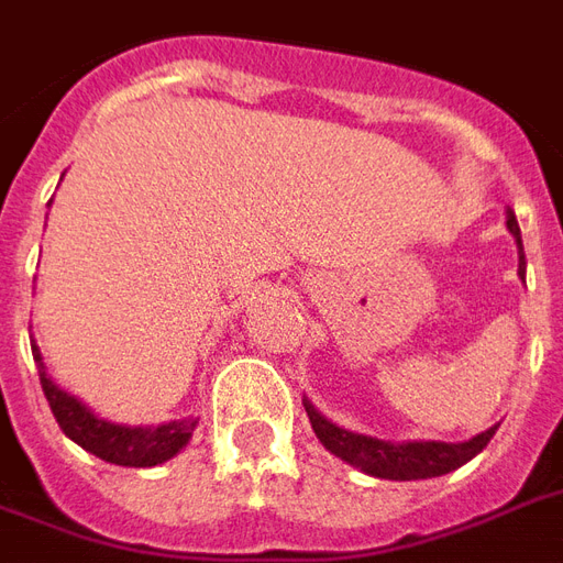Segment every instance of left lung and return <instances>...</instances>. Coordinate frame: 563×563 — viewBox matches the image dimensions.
Here are the masks:
<instances>
[{
    "label": "left lung",
    "instance_id": "obj_1",
    "mask_svg": "<svg viewBox=\"0 0 563 563\" xmlns=\"http://www.w3.org/2000/svg\"><path fill=\"white\" fill-rule=\"evenodd\" d=\"M507 229H510L516 250H519V277L526 280L522 232H519V223H516V214L510 208H507ZM303 409H307V418L313 423L316 439L322 441L324 451L349 462L357 472L382 477V481H427V477L456 472L460 465L474 460L498 430V423H495L468 441H385L376 439V435L345 430L334 420H328L307 397H303Z\"/></svg>",
    "mask_w": 563,
    "mask_h": 563
}]
</instances>
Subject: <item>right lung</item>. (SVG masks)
I'll list each match as a JSON object with an SVG mask.
<instances>
[{"label": "right lung", "mask_w": 563, "mask_h": 563, "mask_svg": "<svg viewBox=\"0 0 563 563\" xmlns=\"http://www.w3.org/2000/svg\"><path fill=\"white\" fill-rule=\"evenodd\" d=\"M32 355H35L44 397L59 420L62 432L70 441H77L82 451L95 453L98 460L128 465V468H148V465L173 460L176 453L185 451L187 441L194 439L199 418L169 420V423H157V427H131V423H112L107 418H98L82 399L68 394L65 387H59L47 376V364H44L35 340H32Z\"/></svg>", "instance_id": "right-lung-1"}]
</instances>
